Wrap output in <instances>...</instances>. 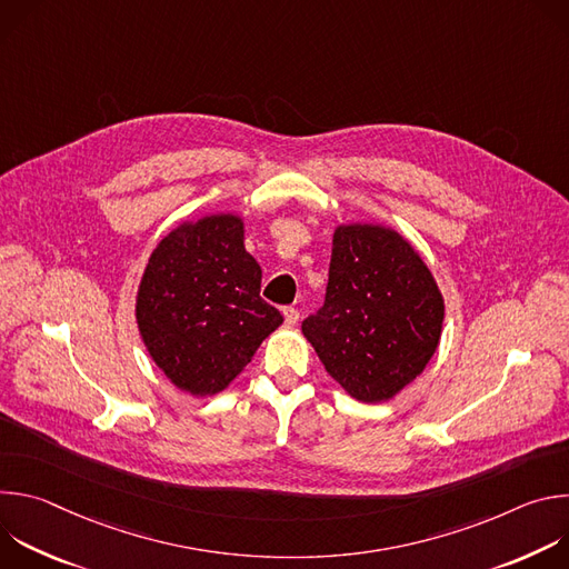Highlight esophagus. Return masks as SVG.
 Instances as JSON below:
<instances>
[{
  "instance_id": "esophagus-1",
  "label": "esophagus",
  "mask_w": 569,
  "mask_h": 569,
  "mask_svg": "<svg viewBox=\"0 0 569 569\" xmlns=\"http://www.w3.org/2000/svg\"><path fill=\"white\" fill-rule=\"evenodd\" d=\"M283 319H286L288 327H295V323L299 321V310H297V308H292V306L283 308Z\"/></svg>"
}]
</instances>
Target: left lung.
Here are the masks:
<instances>
[{"instance_id":"1","label":"left lung","mask_w":569,"mask_h":569,"mask_svg":"<svg viewBox=\"0 0 569 569\" xmlns=\"http://www.w3.org/2000/svg\"><path fill=\"white\" fill-rule=\"evenodd\" d=\"M443 315V295L408 238L347 222L333 231L327 303L301 331L351 398L387 402L437 353Z\"/></svg>"}]
</instances>
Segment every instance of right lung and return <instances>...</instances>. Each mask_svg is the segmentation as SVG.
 Wrapping results in <instances>:
<instances>
[{
	"label": "right lung",
	"instance_id": "obj_1",
	"mask_svg": "<svg viewBox=\"0 0 569 569\" xmlns=\"http://www.w3.org/2000/svg\"><path fill=\"white\" fill-rule=\"evenodd\" d=\"M261 266L246 250V220L207 213L157 242L143 268L134 317L141 342L180 391H224L283 317L261 299Z\"/></svg>",
	"mask_w": 569,
	"mask_h": 569
}]
</instances>
